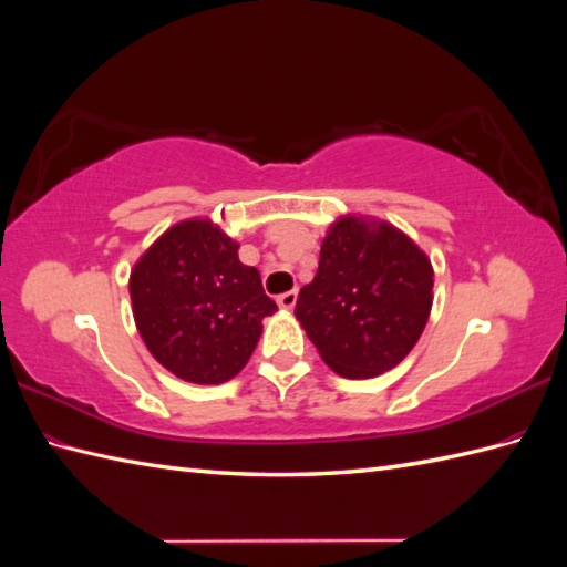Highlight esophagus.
<instances>
[{"label":"esophagus","mask_w":567,"mask_h":567,"mask_svg":"<svg viewBox=\"0 0 567 567\" xmlns=\"http://www.w3.org/2000/svg\"><path fill=\"white\" fill-rule=\"evenodd\" d=\"M278 305H280L282 309H292V307L297 305V289H289V292H282V295L278 297Z\"/></svg>","instance_id":"obj_1"}]
</instances>
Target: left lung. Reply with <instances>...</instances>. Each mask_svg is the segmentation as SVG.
I'll return each mask as SVG.
<instances>
[{"instance_id": "left-lung-1", "label": "left lung", "mask_w": 567, "mask_h": 567, "mask_svg": "<svg viewBox=\"0 0 567 567\" xmlns=\"http://www.w3.org/2000/svg\"><path fill=\"white\" fill-rule=\"evenodd\" d=\"M432 262L389 221L340 217L295 316L323 362L348 379L393 370L425 331Z\"/></svg>"}]
</instances>
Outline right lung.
<instances>
[{"instance_id": "add662e5", "label": "right lung", "mask_w": 567, "mask_h": 567, "mask_svg": "<svg viewBox=\"0 0 567 567\" xmlns=\"http://www.w3.org/2000/svg\"><path fill=\"white\" fill-rule=\"evenodd\" d=\"M130 299L144 346L171 374L221 384L244 370L278 305L239 244L209 219L178 221L130 272Z\"/></svg>"}]
</instances>
